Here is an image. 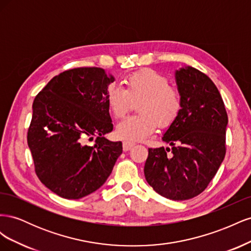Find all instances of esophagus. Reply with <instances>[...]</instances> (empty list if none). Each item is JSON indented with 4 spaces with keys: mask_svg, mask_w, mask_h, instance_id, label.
<instances>
[{
    "mask_svg": "<svg viewBox=\"0 0 251 251\" xmlns=\"http://www.w3.org/2000/svg\"><path fill=\"white\" fill-rule=\"evenodd\" d=\"M134 144H135V143L130 142V141H124V142H123V149H124L125 151H128V150H131V149L134 147Z\"/></svg>",
    "mask_w": 251,
    "mask_h": 251,
    "instance_id": "1",
    "label": "esophagus"
}]
</instances>
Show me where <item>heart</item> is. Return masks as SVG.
Listing matches in <instances>:
<instances>
[{
    "instance_id": "1",
    "label": "heart",
    "mask_w": 251,
    "mask_h": 251,
    "mask_svg": "<svg viewBox=\"0 0 251 251\" xmlns=\"http://www.w3.org/2000/svg\"><path fill=\"white\" fill-rule=\"evenodd\" d=\"M126 89L111 86L107 92V104L114 117L123 118L138 102L137 116L124 119L117 126V135L127 141L148 138L159 127L171 126L182 110L179 91L170 86L169 78L153 69H141L126 76Z\"/></svg>"
}]
</instances>
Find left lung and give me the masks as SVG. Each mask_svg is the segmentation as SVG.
Masks as SVG:
<instances>
[{
    "label": "left lung",
    "mask_w": 251,
    "mask_h": 251,
    "mask_svg": "<svg viewBox=\"0 0 251 251\" xmlns=\"http://www.w3.org/2000/svg\"><path fill=\"white\" fill-rule=\"evenodd\" d=\"M182 110L162 140L172 149H149L144 176L154 191L182 201L200 195L215 177L226 153L228 117L218 88L193 67L176 71Z\"/></svg>",
    "instance_id": "obj_1"
}]
</instances>
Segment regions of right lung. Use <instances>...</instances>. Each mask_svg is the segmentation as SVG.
Instances as JSON below:
<instances>
[{"instance_id":"add662e5","label":"right lung","mask_w":251,"mask_h":251,"mask_svg":"<svg viewBox=\"0 0 251 251\" xmlns=\"http://www.w3.org/2000/svg\"><path fill=\"white\" fill-rule=\"evenodd\" d=\"M113 81L101 68H75L53 77L34 98L27 142L35 174L62 198L95 192L123 153L121 141L104 138L113 130L107 104Z\"/></svg>"}]
</instances>
